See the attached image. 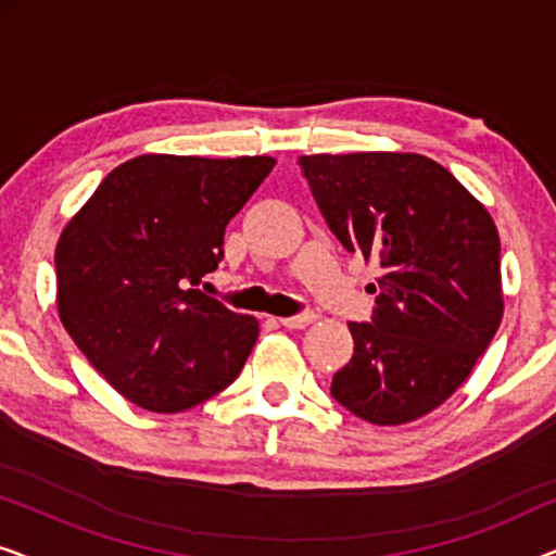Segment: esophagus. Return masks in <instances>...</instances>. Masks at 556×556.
Segmentation results:
<instances>
[{"instance_id":"34e87169","label":"esophagus","mask_w":556,"mask_h":556,"mask_svg":"<svg viewBox=\"0 0 556 556\" xmlns=\"http://www.w3.org/2000/svg\"><path fill=\"white\" fill-rule=\"evenodd\" d=\"M316 314L314 311H308V314H301V316H286V318H280V324L286 326V329H306L308 324H314L316 321Z\"/></svg>"}]
</instances>
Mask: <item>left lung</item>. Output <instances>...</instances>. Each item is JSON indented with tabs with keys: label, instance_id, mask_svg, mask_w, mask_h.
I'll return each instance as SVG.
<instances>
[{
	"label": "left lung",
	"instance_id": "left-lung-1",
	"mask_svg": "<svg viewBox=\"0 0 556 556\" xmlns=\"http://www.w3.org/2000/svg\"><path fill=\"white\" fill-rule=\"evenodd\" d=\"M299 164L341 245L382 268L371 324H349L354 356L333 375V400L371 425L413 422L466 382L498 329L496 223L422 154H311Z\"/></svg>",
	"mask_w": 556,
	"mask_h": 556
}]
</instances>
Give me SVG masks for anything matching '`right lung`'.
Returning <instances> with one entry per match:
<instances>
[{
	"mask_svg": "<svg viewBox=\"0 0 556 556\" xmlns=\"http://www.w3.org/2000/svg\"><path fill=\"white\" fill-rule=\"evenodd\" d=\"M273 166V156H134L60 232V321L136 407L185 413L232 384L253 352L257 318L194 286Z\"/></svg>",
	"mask_w": 556,
	"mask_h": 556,
	"instance_id": "add662e5",
	"label": "right lung"
}]
</instances>
